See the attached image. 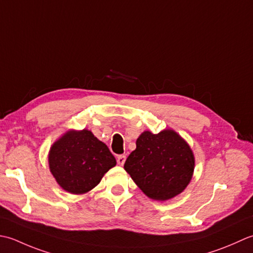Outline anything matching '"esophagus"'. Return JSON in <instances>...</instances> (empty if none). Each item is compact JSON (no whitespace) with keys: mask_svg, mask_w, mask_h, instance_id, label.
Segmentation results:
<instances>
[{"mask_svg":"<svg viewBox=\"0 0 253 253\" xmlns=\"http://www.w3.org/2000/svg\"><path fill=\"white\" fill-rule=\"evenodd\" d=\"M126 155H120V156L117 157V162H118V164L120 165V166H123V165H125V163H126Z\"/></svg>","mask_w":253,"mask_h":253,"instance_id":"1","label":"esophagus"}]
</instances>
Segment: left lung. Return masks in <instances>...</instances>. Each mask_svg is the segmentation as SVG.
I'll list each match as a JSON object with an SVG mask.
<instances>
[{
    "label": "left lung",
    "mask_w": 253,
    "mask_h": 253,
    "mask_svg": "<svg viewBox=\"0 0 253 253\" xmlns=\"http://www.w3.org/2000/svg\"><path fill=\"white\" fill-rule=\"evenodd\" d=\"M194 165V154L184 138L172 128H165L157 134L144 131L137 137L125 169L146 197L167 201L188 187Z\"/></svg>",
    "instance_id": "left-lung-1"
}]
</instances>
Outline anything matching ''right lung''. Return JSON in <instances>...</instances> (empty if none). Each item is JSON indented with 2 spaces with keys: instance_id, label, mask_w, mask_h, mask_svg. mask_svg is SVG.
<instances>
[{
  "instance_id": "right-lung-1",
  "label": "right lung",
  "mask_w": 253,
  "mask_h": 253,
  "mask_svg": "<svg viewBox=\"0 0 253 253\" xmlns=\"http://www.w3.org/2000/svg\"><path fill=\"white\" fill-rule=\"evenodd\" d=\"M48 163L56 183L72 194H85L100 182L116 158L91 131L69 130L50 147Z\"/></svg>"
}]
</instances>
